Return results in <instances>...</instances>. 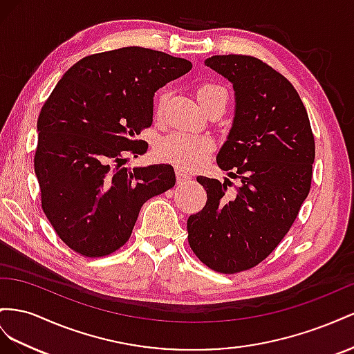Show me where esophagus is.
<instances>
[{
	"label": "esophagus",
	"mask_w": 354,
	"mask_h": 354,
	"mask_svg": "<svg viewBox=\"0 0 354 354\" xmlns=\"http://www.w3.org/2000/svg\"><path fill=\"white\" fill-rule=\"evenodd\" d=\"M189 179H191V176H189V175H187L185 171H183V170H176V180H178V184H185V183H188Z\"/></svg>",
	"instance_id": "esophagus-1"
}]
</instances>
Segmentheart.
I'll return each mask as SVG.
<instances>
[{"instance_id": "1", "label": "heart", "mask_w": 354, "mask_h": 354, "mask_svg": "<svg viewBox=\"0 0 354 354\" xmlns=\"http://www.w3.org/2000/svg\"><path fill=\"white\" fill-rule=\"evenodd\" d=\"M196 96L200 105L207 111L212 106L221 105L225 108L228 93L218 83L203 82L196 87ZM166 100V93L160 92L156 99L157 114L161 113ZM215 149V140L206 135L171 133L158 144L157 153L167 163L180 169H197L206 161L207 156Z\"/></svg>"}]
</instances>
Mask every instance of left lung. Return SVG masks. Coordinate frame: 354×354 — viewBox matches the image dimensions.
Wrapping results in <instances>:
<instances>
[{"label":"left lung","mask_w":354,"mask_h":354,"mask_svg":"<svg viewBox=\"0 0 354 354\" xmlns=\"http://www.w3.org/2000/svg\"><path fill=\"white\" fill-rule=\"evenodd\" d=\"M206 65L233 83L236 117L218 166L240 185L198 176L207 201L187 222L188 243L210 270L257 267L294 224L310 193L316 145L294 86L261 59L222 55Z\"/></svg>","instance_id":"obj_1"}]
</instances>
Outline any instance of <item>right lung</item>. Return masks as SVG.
<instances>
[{
    "mask_svg": "<svg viewBox=\"0 0 354 354\" xmlns=\"http://www.w3.org/2000/svg\"><path fill=\"white\" fill-rule=\"evenodd\" d=\"M191 68L158 50L121 47L78 60L47 97L34 156L41 207L78 255L114 254L145 201L175 187L170 165H123L147 153L138 135L153 124L154 93Z\"/></svg>",
    "mask_w": 354,
    "mask_h": 354,
    "instance_id": "right-lung-1",
    "label": "right lung"
}]
</instances>
